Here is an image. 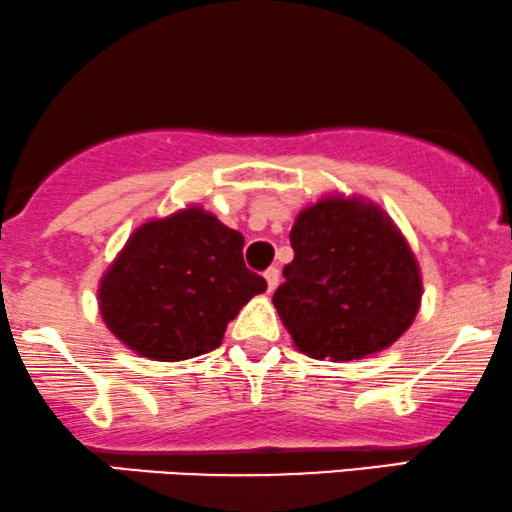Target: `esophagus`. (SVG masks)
Returning a JSON list of instances; mask_svg holds the SVG:
<instances>
[{
	"instance_id": "esophagus-1",
	"label": "esophagus",
	"mask_w": 512,
	"mask_h": 512,
	"mask_svg": "<svg viewBox=\"0 0 512 512\" xmlns=\"http://www.w3.org/2000/svg\"><path fill=\"white\" fill-rule=\"evenodd\" d=\"M263 275H266L268 292H275V287H278V282H280V270L278 268H268Z\"/></svg>"
}]
</instances>
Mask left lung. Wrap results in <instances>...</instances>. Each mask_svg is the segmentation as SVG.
Here are the masks:
<instances>
[{
  "label": "left lung",
  "mask_w": 512,
  "mask_h": 512,
  "mask_svg": "<svg viewBox=\"0 0 512 512\" xmlns=\"http://www.w3.org/2000/svg\"><path fill=\"white\" fill-rule=\"evenodd\" d=\"M292 263L273 304L294 347L352 362L383 352L422 306V270L393 218L362 196L328 194L299 210Z\"/></svg>",
  "instance_id": "8db88e82"
}]
</instances>
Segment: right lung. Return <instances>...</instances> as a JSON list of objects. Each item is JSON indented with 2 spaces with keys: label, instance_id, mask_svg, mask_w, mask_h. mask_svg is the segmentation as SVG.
<instances>
[{
  "label": "right lung",
  "instance_id": "obj_1",
  "mask_svg": "<svg viewBox=\"0 0 512 512\" xmlns=\"http://www.w3.org/2000/svg\"><path fill=\"white\" fill-rule=\"evenodd\" d=\"M242 249V234L196 203L143 222L102 273V321L153 362L215 350L227 323L268 287L244 266Z\"/></svg>",
  "mask_w": 512,
  "mask_h": 512
}]
</instances>
